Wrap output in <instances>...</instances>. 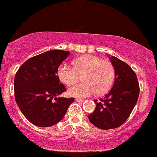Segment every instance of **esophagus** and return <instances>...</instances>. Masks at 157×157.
I'll list each match as a JSON object with an SVG mask.
<instances>
[{
  "instance_id": "1",
  "label": "esophagus",
  "mask_w": 157,
  "mask_h": 157,
  "mask_svg": "<svg viewBox=\"0 0 157 157\" xmlns=\"http://www.w3.org/2000/svg\"><path fill=\"white\" fill-rule=\"evenodd\" d=\"M76 101H77V102H79V103H82V102H84V101H85V100L78 99V98H77V99H76Z\"/></svg>"
}]
</instances>
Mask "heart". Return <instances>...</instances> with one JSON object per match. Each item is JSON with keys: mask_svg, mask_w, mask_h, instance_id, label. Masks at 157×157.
Masks as SVG:
<instances>
[{"mask_svg": "<svg viewBox=\"0 0 157 157\" xmlns=\"http://www.w3.org/2000/svg\"><path fill=\"white\" fill-rule=\"evenodd\" d=\"M74 67L62 64L57 71L60 81L67 86H73L83 75L85 82L68 89V94L74 98H86L98 92L103 94L113 86L115 77L114 65L109 61L93 55H85L74 60Z\"/></svg>", "mask_w": 157, "mask_h": 157, "instance_id": "obj_1", "label": "heart"}]
</instances>
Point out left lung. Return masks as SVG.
I'll return each mask as SVG.
<instances>
[{"instance_id":"8db88e82","label":"left lung","mask_w":157,"mask_h":157,"mask_svg":"<svg viewBox=\"0 0 157 157\" xmlns=\"http://www.w3.org/2000/svg\"><path fill=\"white\" fill-rule=\"evenodd\" d=\"M114 65V85L100 101H94L96 108L89 115L93 125L101 130L117 128L124 123L136 104L139 86L135 72L127 63L114 56H109Z\"/></svg>"}]
</instances>
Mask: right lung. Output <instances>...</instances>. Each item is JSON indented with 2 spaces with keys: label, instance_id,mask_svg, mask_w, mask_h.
Returning <instances> with one entry per match:
<instances>
[{
  "label": "right lung",
  "instance_id": "1",
  "mask_svg": "<svg viewBox=\"0 0 157 157\" xmlns=\"http://www.w3.org/2000/svg\"><path fill=\"white\" fill-rule=\"evenodd\" d=\"M69 54V51L61 50L42 53L27 59L15 74V101L22 114L36 126L56 124L75 101L71 98H57L66 90L59 83L57 71Z\"/></svg>",
  "mask_w": 157,
  "mask_h": 157
}]
</instances>
